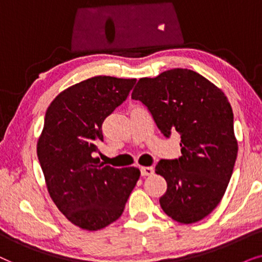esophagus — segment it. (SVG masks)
Here are the masks:
<instances>
[{"instance_id": "esophagus-1", "label": "esophagus", "mask_w": 262, "mask_h": 262, "mask_svg": "<svg viewBox=\"0 0 262 262\" xmlns=\"http://www.w3.org/2000/svg\"><path fill=\"white\" fill-rule=\"evenodd\" d=\"M155 173V169L151 166H142L141 167V175L142 176H151Z\"/></svg>"}]
</instances>
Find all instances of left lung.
<instances>
[{
  "label": "left lung",
  "mask_w": 262,
  "mask_h": 262,
  "mask_svg": "<svg viewBox=\"0 0 262 262\" xmlns=\"http://www.w3.org/2000/svg\"><path fill=\"white\" fill-rule=\"evenodd\" d=\"M132 98L147 106L157 127L181 135L179 159H162L156 173L167 183L160 207L173 221L191 224L221 202L237 158L233 114L224 92L190 69L141 78Z\"/></svg>",
  "instance_id": "obj_1"
}]
</instances>
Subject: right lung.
Returning a JSON list of instances; mask_svg holds the SVG:
<instances>
[{
	"instance_id": "add662e5",
	"label": "right lung",
	"mask_w": 262,
	"mask_h": 262,
	"mask_svg": "<svg viewBox=\"0 0 262 262\" xmlns=\"http://www.w3.org/2000/svg\"><path fill=\"white\" fill-rule=\"evenodd\" d=\"M137 79L93 76L61 92L49 105L37 156L52 201L73 224L97 231L123 213L140 170L115 169L93 158L102 124L127 99Z\"/></svg>"
}]
</instances>
